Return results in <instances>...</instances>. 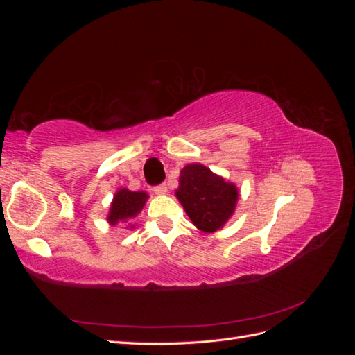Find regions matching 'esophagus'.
<instances>
[{
  "instance_id": "34e87169",
  "label": "esophagus",
  "mask_w": 355,
  "mask_h": 355,
  "mask_svg": "<svg viewBox=\"0 0 355 355\" xmlns=\"http://www.w3.org/2000/svg\"><path fill=\"white\" fill-rule=\"evenodd\" d=\"M157 196H163V194H166L167 192V187L163 184V185H158V187H154V189H153Z\"/></svg>"
}]
</instances>
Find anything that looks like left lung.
Listing matches in <instances>:
<instances>
[{"mask_svg": "<svg viewBox=\"0 0 355 355\" xmlns=\"http://www.w3.org/2000/svg\"><path fill=\"white\" fill-rule=\"evenodd\" d=\"M176 198L191 222L202 232H216L225 227L239 202V188L234 182L213 173L200 163L180 170Z\"/></svg>", "mask_w": 355, "mask_h": 355, "instance_id": "1", "label": "left lung"}]
</instances>
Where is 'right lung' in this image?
I'll list each match as a JSON object with an SVG mask.
<instances>
[{"mask_svg":"<svg viewBox=\"0 0 355 355\" xmlns=\"http://www.w3.org/2000/svg\"><path fill=\"white\" fill-rule=\"evenodd\" d=\"M149 196L145 191H130L127 188L116 189L111 201L106 222L112 227L118 223H125L127 230H135V225L130 222L145 207Z\"/></svg>","mask_w":355,"mask_h":355,"instance_id":"right-lung-1","label":"right lung"}]
</instances>
